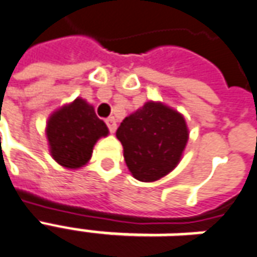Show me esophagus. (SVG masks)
I'll return each mask as SVG.
<instances>
[{"label":"esophagus","mask_w":257,"mask_h":257,"mask_svg":"<svg viewBox=\"0 0 257 257\" xmlns=\"http://www.w3.org/2000/svg\"><path fill=\"white\" fill-rule=\"evenodd\" d=\"M106 125H108L109 132L110 133L116 132V127H117V124H116V120H114V117H108V119H106Z\"/></svg>","instance_id":"esophagus-1"}]
</instances>
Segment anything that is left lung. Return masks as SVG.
Returning a JSON list of instances; mask_svg holds the SVG:
<instances>
[{
  "mask_svg": "<svg viewBox=\"0 0 257 257\" xmlns=\"http://www.w3.org/2000/svg\"><path fill=\"white\" fill-rule=\"evenodd\" d=\"M125 165L140 181H156L177 166L188 141L183 114L163 103L147 102L116 132Z\"/></svg>",
  "mask_w": 257,
  "mask_h": 257,
  "instance_id": "1",
  "label": "left lung"
}]
</instances>
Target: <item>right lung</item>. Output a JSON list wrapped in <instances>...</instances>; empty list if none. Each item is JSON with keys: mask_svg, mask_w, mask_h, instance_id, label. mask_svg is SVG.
I'll use <instances>...</instances> for the list:
<instances>
[{"mask_svg": "<svg viewBox=\"0 0 257 257\" xmlns=\"http://www.w3.org/2000/svg\"><path fill=\"white\" fill-rule=\"evenodd\" d=\"M108 133V127L96 116L94 108L81 98L56 110L47 124L51 155L67 169L84 166L96 141Z\"/></svg>", "mask_w": 257, "mask_h": 257, "instance_id": "right-lung-1", "label": "right lung"}]
</instances>
